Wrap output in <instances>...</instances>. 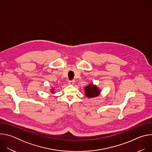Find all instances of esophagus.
Segmentation results:
<instances>
[{"instance_id":"esophagus-1","label":"esophagus","mask_w":152,"mask_h":152,"mask_svg":"<svg viewBox=\"0 0 152 152\" xmlns=\"http://www.w3.org/2000/svg\"><path fill=\"white\" fill-rule=\"evenodd\" d=\"M69 84V85H73L75 83V80H69L68 82Z\"/></svg>"}]
</instances>
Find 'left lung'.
<instances>
[{
	"label": "left lung",
	"mask_w": 152,
	"mask_h": 152,
	"mask_svg": "<svg viewBox=\"0 0 152 152\" xmlns=\"http://www.w3.org/2000/svg\"><path fill=\"white\" fill-rule=\"evenodd\" d=\"M85 91L86 96L89 98L96 97L100 93V91L98 90L97 86L93 84H90L88 86H86L85 88Z\"/></svg>",
	"instance_id": "left-lung-1"
}]
</instances>
